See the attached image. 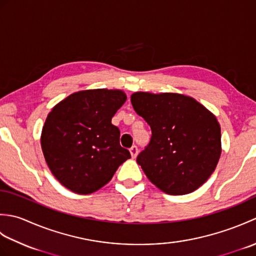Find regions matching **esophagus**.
I'll return each mask as SVG.
<instances>
[{"label": "esophagus", "instance_id": "obj_1", "mask_svg": "<svg viewBox=\"0 0 256 256\" xmlns=\"http://www.w3.org/2000/svg\"><path fill=\"white\" fill-rule=\"evenodd\" d=\"M130 153H131V156L133 157V158H135V157L138 156V146L136 145H133L131 148H130Z\"/></svg>", "mask_w": 256, "mask_h": 256}]
</instances>
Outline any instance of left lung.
<instances>
[{"instance_id":"8db88e82","label":"left lung","mask_w":256,"mask_h":256,"mask_svg":"<svg viewBox=\"0 0 256 256\" xmlns=\"http://www.w3.org/2000/svg\"><path fill=\"white\" fill-rule=\"evenodd\" d=\"M131 102L152 130L150 142L136 160L150 182L178 196L208 180L221 155L214 114L194 98L172 92H135Z\"/></svg>"}]
</instances>
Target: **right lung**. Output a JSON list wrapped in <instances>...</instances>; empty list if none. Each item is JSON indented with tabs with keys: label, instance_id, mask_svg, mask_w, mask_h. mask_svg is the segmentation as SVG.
Listing matches in <instances>:
<instances>
[{
	"label": "right lung",
	"instance_id": "right-lung-1",
	"mask_svg": "<svg viewBox=\"0 0 256 256\" xmlns=\"http://www.w3.org/2000/svg\"><path fill=\"white\" fill-rule=\"evenodd\" d=\"M125 101L122 90L94 89L74 92L52 108L40 144L48 167L64 187L80 194L94 192L131 158L111 122Z\"/></svg>",
	"mask_w": 256,
	"mask_h": 256
}]
</instances>
